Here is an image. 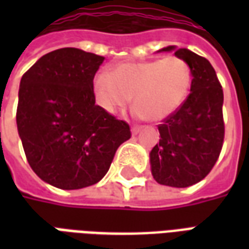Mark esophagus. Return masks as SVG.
Returning a JSON list of instances; mask_svg holds the SVG:
<instances>
[{
  "instance_id": "34e87169",
  "label": "esophagus",
  "mask_w": 249,
  "mask_h": 249,
  "mask_svg": "<svg viewBox=\"0 0 249 249\" xmlns=\"http://www.w3.org/2000/svg\"><path fill=\"white\" fill-rule=\"evenodd\" d=\"M141 130V126H137V125H135V126H132V135L136 136L139 132Z\"/></svg>"
}]
</instances>
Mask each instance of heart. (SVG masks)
<instances>
[{
    "instance_id": "heart-1",
    "label": "heart",
    "mask_w": 249,
    "mask_h": 249,
    "mask_svg": "<svg viewBox=\"0 0 249 249\" xmlns=\"http://www.w3.org/2000/svg\"><path fill=\"white\" fill-rule=\"evenodd\" d=\"M192 85V69L185 60L169 56L151 61L123 62L93 78L94 100L107 113L123 112L135 96L140 117L161 121L185 103Z\"/></svg>"
}]
</instances>
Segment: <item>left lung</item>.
<instances>
[{
  "label": "left lung",
  "mask_w": 249,
  "mask_h": 249,
  "mask_svg": "<svg viewBox=\"0 0 249 249\" xmlns=\"http://www.w3.org/2000/svg\"><path fill=\"white\" fill-rule=\"evenodd\" d=\"M192 69V85L178 112L157 128L160 141L151 151L152 176L159 184L187 188L201 181L217 161L224 141L223 88L211 62L188 49L167 46Z\"/></svg>",
  "instance_id": "8db88e82"
}]
</instances>
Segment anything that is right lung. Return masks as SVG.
Listing matches in <instances>:
<instances>
[{"instance_id":"add662e5","label":"right lung","mask_w":249,"mask_h":249,"mask_svg":"<svg viewBox=\"0 0 249 249\" xmlns=\"http://www.w3.org/2000/svg\"><path fill=\"white\" fill-rule=\"evenodd\" d=\"M105 57L76 48L42 56L19 82L17 128L30 168L60 189H81L107 175L130 139L128 123L96 105L93 78Z\"/></svg>"}]
</instances>
